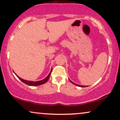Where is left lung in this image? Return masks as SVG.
Segmentation results:
<instances>
[{"mask_svg": "<svg viewBox=\"0 0 120 120\" xmlns=\"http://www.w3.org/2000/svg\"><path fill=\"white\" fill-rule=\"evenodd\" d=\"M70 80V79H69ZM70 81L72 83V84H74V85H76V86H79V87H87V86H84V85H78V84H75V83H74V82H73L72 81H71L70 80Z\"/></svg>", "mask_w": 120, "mask_h": 120, "instance_id": "8db88e82", "label": "left lung"}]
</instances>
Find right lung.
<instances>
[{
	"mask_svg": "<svg viewBox=\"0 0 120 120\" xmlns=\"http://www.w3.org/2000/svg\"><path fill=\"white\" fill-rule=\"evenodd\" d=\"M52 68H51L50 72V73L49 74V75L47 76L46 78H45V79H44L43 80H40V81H28V80H24V79H22L20 78L19 76H18L17 75H16V74L14 72L16 76H17L18 78H19V79L21 81H22V82H24V84H26V85H30V86H39V85H42V84H45V82H46L48 81V80H49V79L50 76V75H51V71H52Z\"/></svg>",
	"mask_w": 120,
	"mask_h": 120,
	"instance_id": "1",
	"label": "right lung"
}]
</instances>
